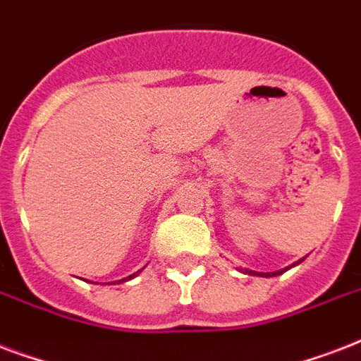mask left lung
<instances>
[{"label":"left lung","instance_id":"1","mask_svg":"<svg viewBox=\"0 0 361 361\" xmlns=\"http://www.w3.org/2000/svg\"><path fill=\"white\" fill-rule=\"evenodd\" d=\"M303 258H305V257H303ZM303 258H302V260H303ZM302 260H300V262H302ZM300 262H296V264H300ZM286 269H290V268L277 269V271H269V274H262V271H252V269H241V271H243V274H247V275H258V277H275V275H281L283 271H286Z\"/></svg>","mask_w":361,"mask_h":361}]
</instances>
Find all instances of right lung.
<instances>
[{
	"mask_svg": "<svg viewBox=\"0 0 361 361\" xmlns=\"http://www.w3.org/2000/svg\"><path fill=\"white\" fill-rule=\"evenodd\" d=\"M142 269H138V271H136V274H133V275H129V277H125V279H120L118 281V283H125V281H129V279H133V277H136V275L140 274ZM109 285H114V283H109Z\"/></svg>",
	"mask_w": 361,
	"mask_h": 361,
	"instance_id": "1",
	"label": "right lung"
}]
</instances>
